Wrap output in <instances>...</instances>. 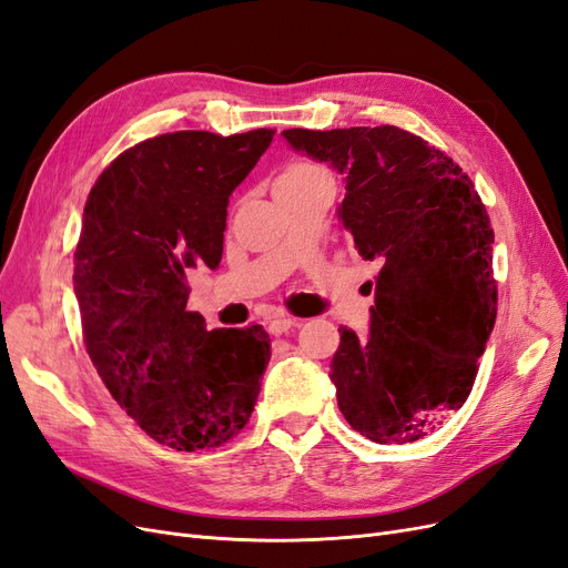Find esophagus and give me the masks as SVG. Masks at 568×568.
Here are the masks:
<instances>
[{
	"label": "esophagus",
	"mask_w": 568,
	"mask_h": 568,
	"mask_svg": "<svg viewBox=\"0 0 568 568\" xmlns=\"http://www.w3.org/2000/svg\"><path fill=\"white\" fill-rule=\"evenodd\" d=\"M303 324V320H298V317H291V315H277V317H272L270 322H267V332L272 334V336H280V334H286L291 326H301Z\"/></svg>",
	"instance_id": "34e87169"
}]
</instances>
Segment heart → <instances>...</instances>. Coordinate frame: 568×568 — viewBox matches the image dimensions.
<instances>
[{
  "instance_id": "b5f03b06",
  "label": "heart",
  "mask_w": 568,
  "mask_h": 568,
  "mask_svg": "<svg viewBox=\"0 0 568 568\" xmlns=\"http://www.w3.org/2000/svg\"><path fill=\"white\" fill-rule=\"evenodd\" d=\"M282 184H311V182H332L329 173L315 163H294L280 175Z\"/></svg>"
}]
</instances>
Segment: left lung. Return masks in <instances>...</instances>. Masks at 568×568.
Wrapping results in <instances>:
<instances>
[{
  "label": "left lung",
  "instance_id": "left-lung-1",
  "mask_svg": "<svg viewBox=\"0 0 568 568\" xmlns=\"http://www.w3.org/2000/svg\"><path fill=\"white\" fill-rule=\"evenodd\" d=\"M282 136L343 175L341 225L382 263L367 338L338 329V409L374 443L419 440L469 398L495 324L486 205L450 156L395 125Z\"/></svg>",
  "mask_w": 568,
  "mask_h": 568
}]
</instances>
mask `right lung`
I'll return each mask as SVG.
<instances>
[{"label":"right lung","mask_w":568,"mask_h":568,"mask_svg":"<svg viewBox=\"0 0 568 568\" xmlns=\"http://www.w3.org/2000/svg\"><path fill=\"white\" fill-rule=\"evenodd\" d=\"M274 130L134 144L99 175L75 246L84 346L113 400L168 448H220L246 426L270 363L261 324L205 329L186 274L215 270L227 205Z\"/></svg>","instance_id":"obj_1"}]
</instances>
